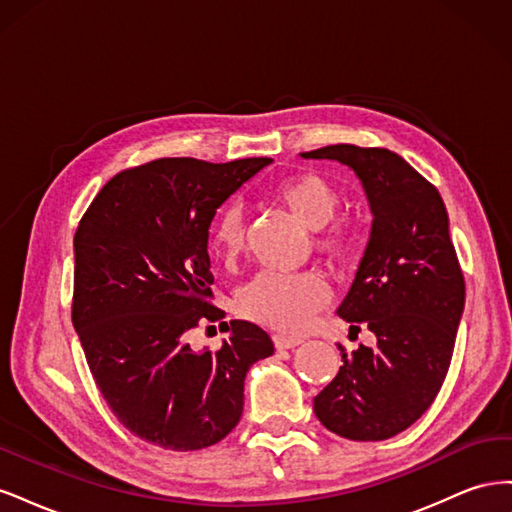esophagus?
I'll list each match as a JSON object with an SVG mask.
<instances>
[{
    "label": "esophagus",
    "instance_id": "1",
    "mask_svg": "<svg viewBox=\"0 0 512 512\" xmlns=\"http://www.w3.org/2000/svg\"><path fill=\"white\" fill-rule=\"evenodd\" d=\"M303 339L299 337H288V335H275V348L277 350H290V348H297Z\"/></svg>",
    "mask_w": 512,
    "mask_h": 512
}]
</instances>
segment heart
Returning <instances> with one entry per match:
<instances>
[{"instance_id": "b5f03b06", "label": "heart", "mask_w": 512, "mask_h": 512, "mask_svg": "<svg viewBox=\"0 0 512 512\" xmlns=\"http://www.w3.org/2000/svg\"><path fill=\"white\" fill-rule=\"evenodd\" d=\"M273 198L284 205L305 228L314 232V247L335 262L352 258L356 247L354 226L337 218L342 190L318 173H294L273 185ZM209 247L222 262L237 260L245 247V218L239 205H226L209 228ZM331 292L316 271L256 275L239 294V312L275 331L297 335L314 322L329 303Z\"/></svg>"}]
</instances>
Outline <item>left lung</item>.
<instances>
[{
  "instance_id": "obj_1",
  "label": "left lung",
  "mask_w": 512,
  "mask_h": 512,
  "mask_svg": "<svg viewBox=\"0 0 512 512\" xmlns=\"http://www.w3.org/2000/svg\"><path fill=\"white\" fill-rule=\"evenodd\" d=\"M303 158L337 160L361 179L374 211L371 237L337 314L378 337L371 350L339 346L344 365L314 397L318 421L337 436L378 442L425 414L453 359L466 280L436 185L382 147L327 145Z\"/></svg>"
}]
</instances>
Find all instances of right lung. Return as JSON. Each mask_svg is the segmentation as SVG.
Instances as JSON below:
<instances>
[{
	"label": "right lung",
	"mask_w": 512,
	"mask_h": 512,
	"mask_svg": "<svg viewBox=\"0 0 512 512\" xmlns=\"http://www.w3.org/2000/svg\"><path fill=\"white\" fill-rule=\"evenodd\" d=\"M271 162L160 158L126 168L76 228L72 324L89 371L117 421L164 451L224 440L243 412L247 369L273 354L271 335L247 320L224 322L230 339L218 350L188 344L190 331L226 314L211 292L215 209Z\"/></svg>",
	"instance_id": "1"
}]
</instances>
